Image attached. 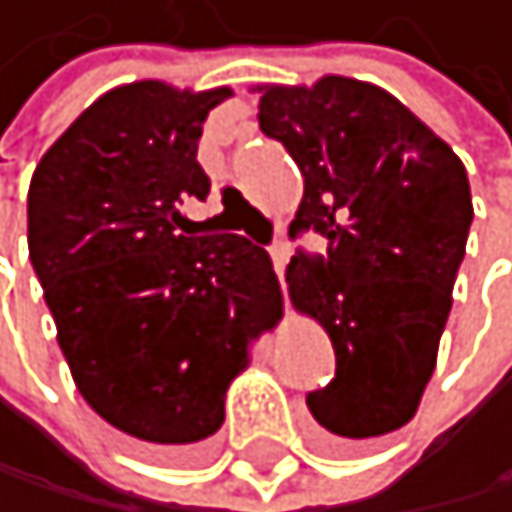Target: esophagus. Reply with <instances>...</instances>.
<instances>
[{
  "instance_id": "esophagus-1",
  "label": "esophagus",
  "mask_w": 512,
  "mask_h": 512,
  "mask_svg": "<svg viewBox=\"0 0 512 512\" xmlns=\"http://www.w3.org/2000/svg\"><path fill=\"white\" fill-rule=\"evenodd\" d=\"M269 256H272V266L278 272V282H282V288H285V266H288V256H291V246L285 240H275L269 246Z\"/></svg>"
}]
</instances>
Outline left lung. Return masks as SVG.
I'll return each mask as SVG.
<instances>
[{
  "instance_id": "8db88e82",
  "label": "left lung",
  "mask_w": 512,
  "mask_h": 512,
  "mask_svg": "<svg viewBox=\"0 0 512 512\" xmlns=\"http://www.w3.org/2000/svg\"><path fill=\"white\" fill-rule=\"evenodd\" d=\"M259 92L262 134L304 179L288 234L327 240V253L298 250L285 272L291 301L336 352V375L307 394V410L327 442L359 446L410 423L436 368L475 217L468 172L372 82L323 76Z\"/></svg>"
}]
</instances>
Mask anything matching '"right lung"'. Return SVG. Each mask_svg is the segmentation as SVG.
I'll list each match as a JSON object with an SVG mask.
<instances>
[{"label":"right lung","instance_id":"add662e5","mask_svg":"<svg viewBox=\"0 0 512 512\" xmlns=\"http://www.w3.org/2000/svg\"><path fill=\"white\" fill-rule=\"evenodd\" d=\"M230 89L144 79L105 92L37 163L28 253L86 404L160 452L224 423L246 346L278 317V278L237 234H185L182 201L211 192L201 124Z\"/></svg>","mask_w":512,"mask_h":512}]
</instances>
